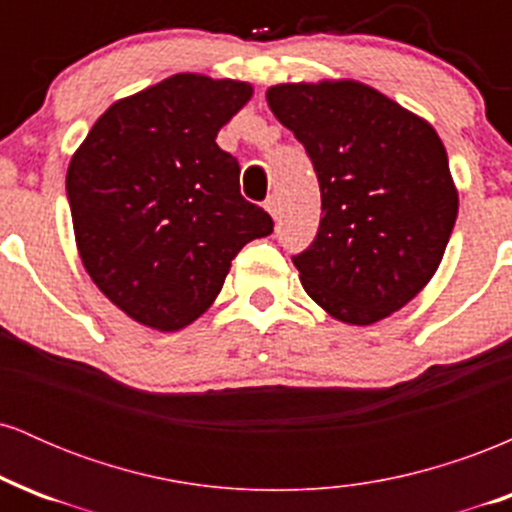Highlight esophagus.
Here are the masks:
<instances>
[{
    "label": "esophagus",
    "mask_w": 512,
    "mask_h": 512,
    "mask_svg": "<svg viewBox=\"0 0 512 512\" xmlns=\"http://www.w3.org/2000/svg\"><path fill=\"white\" fill-rule=\"evenodd\" d=\"M264 209H267L269 214L274 216V219H276V216H279V202H276V197H274V195H272V197H267V202H264Z\"/></svg>",
    "instance_id": "obj_1"
}]
</instances>
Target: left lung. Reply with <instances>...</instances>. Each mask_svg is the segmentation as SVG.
I'll return each instance as SVG.
<instances>
[{
	"label": "left lung",
	"mask_w": 512,
	"mask_h": 512,
	"mask_svg": "<svg viewBox=\"0 0 512 512\" xmlns=\"http://www.w3.org/2000/svg\"><path fill=\"white\" fill-rule=\"evenodd\" d=\"M267 103L320 182L325 216L293 255L303 289L349 325L392 315L436 274L457 219L436 129L358 81L279 84Z\"/></svg>",
	"instance_id": "8db88e82"
}]
</instances>
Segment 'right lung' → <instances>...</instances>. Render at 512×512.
Instances as JSON below:
<instances>
[{
	"mask_svg": "<svg viewBox=\"0 0 512 512\" xmlns=\"http://www.w3.org/2000/svg\"><path fill=\"white\" fill-rule=\"evenodd\" d=\"M245 81L175 74L110 105L67 170L88 276L132 320L173 332L219 296L231 260L274 231L240 195L219 129L250 101Z\"/></svg>",
	"mask_w": 512,
	"mask_h": 512,
	"instance_id": "right-lung-1",
	"label": "right lung"
}]
</instances>
